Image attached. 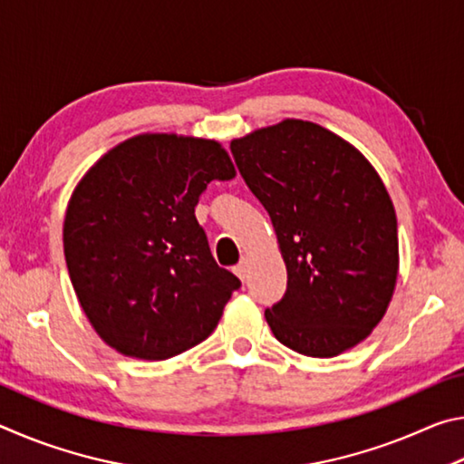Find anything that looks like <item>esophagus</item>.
<instances>
[{"mask_svg": "<svg viewBox=\"0 0 464 464\" xmlns=\"http://www.w3.org/2000/svg\"><path fill=\"white\" fill-rule=\"evenodd\" d=\"M233 272L237 274L239 280H246L247 278V260H243V262H239L237 266H235Z\"/></svg>", "mask_w": 464, "mask_h": 464, "instance_id": "1", "label": "esophagus"}]
</instances>
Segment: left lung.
<instances>
[{"label":"left lung","instance_id":"obj_1","mask_svg":"<svg viewBox=\"0 0 464 464\" xmlns=\"http://www.w3.org/2000/svg\"><path fill=\"white\" fill-rule=\"evenodd\" d=\"M276 231L288 286L266 309L280 343L332 358L379 325L399 276L397 215L372 163L335 132L285 119L231 140Z\"/></svg>","mask_w":464,"mask_h":464}]
</instances>
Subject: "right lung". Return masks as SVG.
<instances>
[{"instance_id": "right-lung-1", "label": "right lung", "mask_w": 464, "mask_h": 464, "mask_svg": "<svg viewBox=\"0 0 464 464\" xmlns=\"http://www.w3.org/2000/svg\"><path fill=\"white\" fill-rule=\"evenodd\" d=\"M213 139L143 132L85 171L63 223L85 317L110 348L168 360L215 332L237 276L218 268L194 217L213 179L235 178Z\"/></svg>"}]
</instances>
